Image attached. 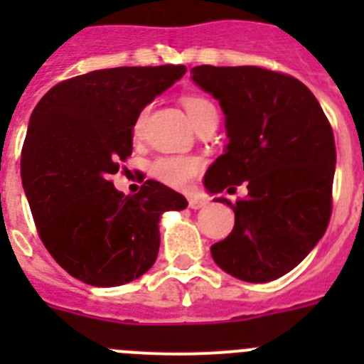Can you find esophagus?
<instances>
[{
    "instance_id": "1",
    "label": "esophagus",
    "mask_w": 364,
    "mask_h": 364,
    "mask_svg": "<svg viewBox=\"0 0 364 364\" xmlns=\"http://www.w3.org/2000/svg\"><path fill=\"white\" fill-rule=\"evenodd\" d=\"M188 202H189V208H191V210H202L204 205H208V200H204V198H198V197H189Z\"/></svg>"
}]
</instances>
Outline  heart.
<instances>
[{"instance_id":"1","label":"heart","mask_w":364,"mask_h":364,"mask_svg":"<svg viewBox=\"0 0 364 364\" xmlns=\"http://www.w3.org/2000/svg\"><path fill=\"white\" fill-rule=\"evenodd\" d=\"M182 102H184L186 111H188L189 118H191L195 127L200 122H204L205 118L217 114V109H215L213 102H210L204 96L189 95L184 96ZM146 118L147 109H144L138 114L136 122H134V134L136 136L142 134ZM202 167H204V164L197 156H160V159H156L151 164V175L156 180H160L162 184L171 186V188L176 189H186L193 184V180L197 178L198 173L202 171Z\"/></svg>"}]
</instances>
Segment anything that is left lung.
I'll return each instance as SVG.
<instances>
[{
	"label": "left lung",
	"mask_w": 364,
	"mask_h": 364,
	"mask_svg": "<svg viewBox=\"0 0 364 364\" xmlns=\"http://www.w3.org/2000/svg\"><path fill=\"white\" fill-rule=\"evenodd\" d=\"M191 80L218 100L230 138L205 173V189L217 195L247 184V197L235 204L215 198L233 208L235 226L211 255L240 281H275L314 250L330 222L332 125L310 89L288 74L200 65Z\"/></svg>",
	"instance_id": "8db88e82"
}]
</instances>
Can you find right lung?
Listing matches in <instances>:
<instances>
[{
    "label": "right lung",
    "mask_w": 364,
    "mask_h": 364,
    "mask_svg": "<svg viewBox=\"0 0 364 364\" xmlns=\"http://www.w3.org/2000/svg\"><path fill=\"white\" fill-rule=\"evenodd\" d=\"M186 70H92L54 85L32 111L21 151L25 195L41 242L85 284L109 288L142 277L159 255L162 213L188 208L156 180L136 195L109 180L133 153L138 114Z\"/></svg>",
    "instance_id": "obj_1"
}]
</instances>
